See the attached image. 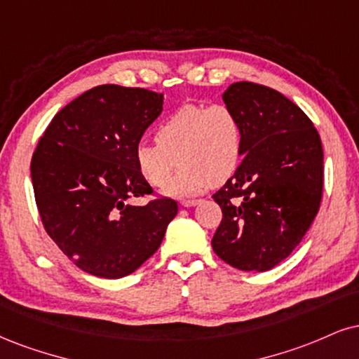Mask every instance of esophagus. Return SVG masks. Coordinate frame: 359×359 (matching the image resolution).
Returning a JSON list of instances; mask_svg holds the SVG:
<instances>
[{"label":"esophagus","instance_id":"obj_1","mask_svg":"<svg viewBox=\"0 0 359 359\" xmlns=\"http://www.w3.org/2000/svg\"><path fill=\"white\" fill-rule=\"evenodd\" d=\"M198 202H201V201H197V198H187V201H180V205H182V207H194V205H197Z\"/></svg>","mask_w":359,"mask_h":359}]
</instances>
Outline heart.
Segmentation results:
<instances>
[{"mask_svg":"<svg viewBox=\"0 0 359 359\" xmlns=\"http://www.w3.org/2000/svg\"><path fill=\"white\" fill-rule=\"evenodd\" d=\"M154 137V144H137L133 161L145 182L163 189L177 158L180 170L168 187L174 197L196 196L212 184H224L243 162L244 125L226 103L180 107L157 125Z\"/></svg>","mask_w":359,"mask_h":359,"instance_id":"heart-1","label":"heart"}]
</instances>
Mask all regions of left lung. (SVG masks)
Masks as SVG:
<instances>
[{"label":"left lung","mask_w":359,"mask_h":359,"mask_svg":"<svg viewBox=\"0 0 359 359\" xmlns=\"http://www.w3.org/2000/svg\"><path fill=\"white\" fill-rule=\"evenodd\" d=\"M244 125V157L212 198V249L241 271L273 269L301 243L323 197V145L309 116L269 86L237 81L222 95Z\"/></svg>","instance_id":"left-lung-1"}]
</instances>
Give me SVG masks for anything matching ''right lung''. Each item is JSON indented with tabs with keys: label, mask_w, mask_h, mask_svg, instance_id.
Instances as JSON below:
<instances>
[{
	"label": "right lung",
	"mask_w": 359,
	"mask_h": 359,
	"mask_svg": "<svg viewBox=\"0 0 359 359\" xmlns=\"http://www.w3.org/2000/svg\"><path fill=\"white\" fill-rule=\"evenodd\" d=\"M163 95L100 85L53 116L32 158L34 201L43 227L85 273L118 279L161 248L177 202L155 197L138 174L133 150L161 115Z\"/></svg>",
	"instance_id": "add662e5"
}]
</instances>
